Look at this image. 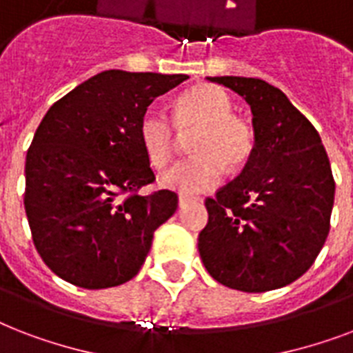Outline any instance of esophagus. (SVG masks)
<instances>
[{
  "label": "esophagus",
  "mask_w": 353,
  "mask_h": 353,
  "mask_svg": "<svg viewBox=\"0 0 353 353\" xmlns=\"http://www.w3.org/2000/svg\"><path fill=\"white\" fill-rule=\"evenodd\" d=\"M192 201L194 199L188 198V196H179V199H177V205H179V207H185V205L192 203Z\"/></svg>",
  "instance_id": "obj_1"
}]
</instances>
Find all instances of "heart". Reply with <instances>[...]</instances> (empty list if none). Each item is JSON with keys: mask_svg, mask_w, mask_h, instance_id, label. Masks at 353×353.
I'll use <instances>...</instances> for the list:
<instances>
[{"mask_svg": "<svg viewBox=\"0 0 353 353\" xmlns=\"http://www.w3.org/2000/svg\"><path fill=\"white\" fill-rule=\"evenodd\" d=\"M232 102L216 85H196L176 102L174 122L159 108H148L139 121V141L150 165L155 168L170 161L176 128L187 132L198 128L190 152L194 157L179 161L161 176V185L174 192L192 196L214 188L227 168H240L249 161L254 135L245 121L232 115Z\"/></svg>", "mask_w": 353, "mask_h": 353, "instance_id": "obj_1", "label": "heart"}]
</instances>
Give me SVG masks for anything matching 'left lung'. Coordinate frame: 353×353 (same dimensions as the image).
I'll return each instance as SVG.
<instances>
[{
	"label": "left lung",
	"instance_id": "8db88e82",
	"mask_svg": "<svg viewBox=\"0 0 353 353\" xmlns=\"http://www.w3.org/2000/svg\"><path fill=\"white\" fill-rule=\"evenodd\" d=\"M251 106L254 146L240 176L207 198L199 232L205 269L220 284L263 293L312 268L330 231L335 183L313 124L274 85L245 77H207Z\"/></svg>",
	"mask_w": 353,
	"mask_h": 353
}]
</instances>
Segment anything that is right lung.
Listing matches in <instances>:
<instances>
[{
    "label": "right lung",
    "mask_w": 353,
    "mask_h": 353,
    "mask_svg": "<svg viewBox=\"0 0 353 353\" xmlns=\"http://www.w3.org/2000/svg\"><path fill=\"white\" fill-rule=\"evenodd\" d=\"M187 74L110 69L54 102L25 161V212L36 251L52 273L85 290L133 279L177 196L139 188L155 176L139 121Z\"/></svg>",
    "instance_id": "1"
}]
</instances>
